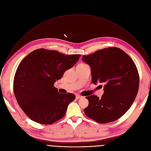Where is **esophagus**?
Listing matches in <instances>:
<instances>
[{"instance_id":"34e87169","label":"esophagus","mask_w":151,"mask_h":151,"mask_svg":"<svg viewBox=\"0 0 151 151\" xmlns=\"http://www.w3.org/2000/svg\"><path fill=\"white\" fill-rule=\"evenodd\" d=\"M76 99H79L82 98V96H80V95H79V94H78V95L76 96Z\"/></svg>"}]
</instances>
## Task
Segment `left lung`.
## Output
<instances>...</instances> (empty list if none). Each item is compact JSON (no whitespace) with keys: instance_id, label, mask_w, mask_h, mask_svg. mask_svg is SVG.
Here are the masks:
<instances>
[{"instance_id":"8db88e82","label":"left lung","mask_w":151,"mask_h":151,"mask_svg":"<svg viewBox=\"0 0 151 151\" xmlns=\"http://www.w3.org/2000/svg\"><path fill=\"white\" fill-rule=\"evenodd\" d=\"M82 60L91 68L93 83L104 85L100 99L95 95L86 97L89 104L83 110L85 115L101 124L120 118L130 109L138 93L139 75L134 62L115 47L83 55Z\"/></svg>"}]
</instances>
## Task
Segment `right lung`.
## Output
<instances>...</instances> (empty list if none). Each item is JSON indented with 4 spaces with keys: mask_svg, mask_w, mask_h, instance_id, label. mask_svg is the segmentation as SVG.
<instances>
[{
    "mask_svg": "<svg viewBox=\"0 0 151 151\" xmlns=\"http://www.w3.org/2000/svg\"><path fill=\"white\" fill-rule=\"evenodd\" d=\"M80 57L40 48L21 61L14 76V93L21 109L32 121L48 125L65 115L75 96L60 93L54 84Z\"/></svg>",
    "mask_w": 151,
    "mask_h": 151,
    "instance_id": "add662e5",
    "label": "right lung"
}]
</instances>
